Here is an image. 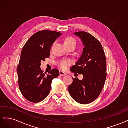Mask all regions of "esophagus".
I'll return each instance as SVG.
<instances>
[{"label":"esophagus","instance_id":"34e87169","mask_svg":"<svg viewBox=\"0 0 128 128\" xmlns=\"http://www.w3.org/2000/svg\"><path fill=\"white\" fill-rule=\"evenodd\" d=\"M59 74H60V75H61V76H66L67 75L66 73L64 72L63 71H62V70L59 71Z\"/></svg>","mask_w":128,"mask_h":128}]
</instances>
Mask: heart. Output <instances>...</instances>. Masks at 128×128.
<instances>
[{
  "label": "heart",
  "mask_w": 128,
  "mask_h": 128,
  "mask_svg": "<svg viewBox=\"0 0 128 128\" xmlns=\"http://www.w3.org/2000/svg\"><path fill=\"white\" fill-rule=\"evenodd\" d=\"M64 45H70L76 46V41L72 37H68L64 41ZM72 64V61L69 60H63L59 62L58 66L62 69H66L69 66Z\"/></svg>",
  "instance_id": "b5f03b06"
}]
</instances>
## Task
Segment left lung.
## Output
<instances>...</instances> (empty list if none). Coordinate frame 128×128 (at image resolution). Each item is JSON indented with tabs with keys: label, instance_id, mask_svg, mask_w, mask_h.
Instances as JSON below:
<instances>
[{
	"label": "left lung",
	"instance_id": "obj_1",
	"mask_svg": "<svg viewBox=\"0 0 128 128\" xmlns=\"http://www.w3.org/2000/svg\"><path fill=\"white\" fill-rule=\"evenodd\" d=\"M80 38L84 48L79 59L70 70L83 75V79L72 78L68 88L69 94L76 102L86 104L98 98L106 78V60L99 41L88 32L74 33Z\"/></svg>",
	"mask_w": 128,
	"mask_h": 128
}]
</instances>
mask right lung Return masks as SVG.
Masks as SVG:
<instances>
[{
    "label": "right lung",
    "instance_id": "1",
    "mask_svg": "<svg viewBox=\"0 0 128 128\" xmlns=\"http://www.w3.org/2000/svg\"><path fill=\"white\" fill-rule=\"evenodd\" d=\"M61 33L50 30L36 32L23 47L18 66V83L24 97L32 102L44 100L51 90L52 80L59 75L56 69L48 74L40 69V62L50 56V48Z\"/></svg>",
    "mask_w": 128,
    "mask_h": 128
}]
</instances>
